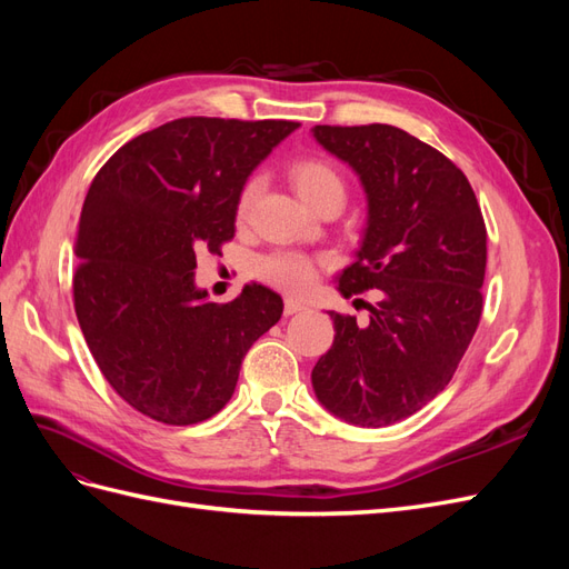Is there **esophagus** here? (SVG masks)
Here are the masks:
<instances>
[{"label":"esophagus","instance_id":"34e87169","mask_svg":"<svg viewBox=\"0 0 569 569\" xmlns=\"http://www.w3.org/2000/svg\"><path fill=\"white\" fill-rule=\"evenodd\" d=\"M306 311V303H301L299 299H284V316H295Z\"/></svg>","mask_w":569,"mask_h":569}]
</instances>
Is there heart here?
<instances>
[{
  "label": "heart",
  "mask_w": 569,
  "mask_h": 569,
  "mask_svg": "<svg viewBox=\"0 0 569 569\" xmlns=\"http://www.w3.org/2000/svg\"><path fill=\"white\" fill-rule=\"evenodd\" d=\"M287 176L289 182L295 184L299 197L311 206V209H318L325 201L343 203V197H347V182H343L341 173L332 163H327L322 159H299L289 166ZM258 189H261L258 178H249L244 187L239 189L234 206L239 220L249 216L251 206L258 197ZM256 274L272 287L291 291V295H301V291L313 284L316 268L311 263V258H306L303 253L274 251L270 256L258 258Z\"/></svg>",
  "instance_id": "b5f03b06"
}]
</instances>
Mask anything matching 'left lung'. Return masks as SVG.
<instances>
[{"label": "left lung", "instance_id": "8db88e82", "mask_svg": "<svg viewBox=\"0 0 569 569\" xmlns=\"http://www.w3.org/2000/svg\"><path fill=\"white\" fill-rule=\"evenodd\" d=\"M316 142L349 163L368 197L343 297L380 289L370 322L330 311L332 349L316 363L318 401L358 427H387L435 399L481 318L487 228L462 170L393 126H316Z\"/></svg>", "mask_w": 569, "mask_h": 569}]
</instances>
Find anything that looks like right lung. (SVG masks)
<instances>
[{
  "label": "right lung",
  "instance_id": "1",
  "mask_svg": "<svg viewBox=\"0 0 569 569\" xmlns=\"http://www.w3.org/2000/svg\"><path fill=\"white\" fill-rule=\"evenodd\" d=\"M295 120L178 118L120 147L84 197L73 303L101 375L142 416L197 425L230 401L282 299L247 284L228 303L197 289V253L234 237L237 197Z\"/></svg>",
  "mask_w": 569,
  "mask_h": 569
}]
</instances>
